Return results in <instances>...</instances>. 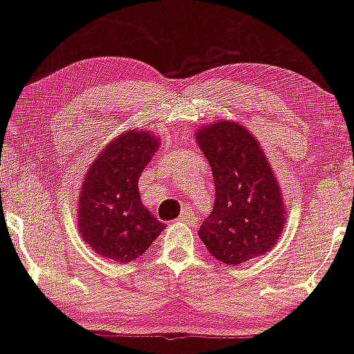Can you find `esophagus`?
<instances>
[{
  "mask_svg": "<svg viewBox=\"0 0 354 354\" xmlns=\"http://www.w3.org/2000/svg\"><path fill=\"white\" fill-rule=\"evenodd\" d=\"M178 220H180V222H185V223H194L193 215H192V212L188 211V209H185V211H182V214H180V217H178Z\"/></svg>",
  "mask_w": 354,
  "mask_h": 354,
  "instance_id": "esophagus-1",
  "label": "esophagus"
}]
</instances>
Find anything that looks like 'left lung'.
I'll return each instance as SVG.
<instances>
[{
	"label": "left lung",
	"instance_id": "8db88e82",
	"mask_svg": "<svg viewBox=\"0 0 354 354\" xmlns=\"http://www.w3.org/2000/svg\"><path fill=\"white\" fill-rule=\"evenodd\" d=\"M212 167L215 203L199 228L212 257L239 265L268 252L284 230L279 183L259 140L234 121H218L196 132Z\"/></svg>",
	"mask_w": 354,
	"mask_h": 354
}]
</instances>
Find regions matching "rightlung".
Returning a JSON list of instances; mask_svg holds the SVG:
<instances>
[{
	"label": "right lung",
	"instance_id": "add662e5",
	"mask_svg": "<svg viewBox=\"0 0 354 354\" xmlns=\"http://www.w3.org/2000/svg\"><path fill=\"white\" fill-rule=\"evenodd\" d=\"M161 140L147 131H126L99 153L84 176L78 228L102 257L129 263L166 228L142 204L139 178Z\"/></svg>",
	"mask_w": 354,
	"mask_h": 354
}]
</instances>
